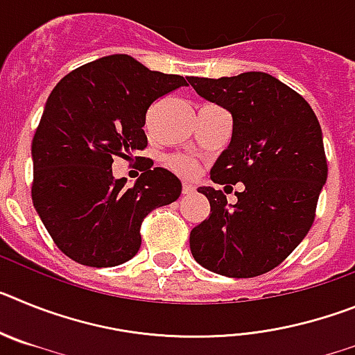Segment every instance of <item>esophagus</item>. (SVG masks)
Here are the masks:
<instances>
[{
  "mask_svg": "<svg viewBox=\"0 0 355 355\" xmlns=\"http://www.w3.org/2000/svg\"><path fill=\"white\" fill-rule=\"evenodd\" d=\"M196 192V184L190 183V181H184L183 183V193L184 196H192Z\"/></svg>",
  "mask_w": 355,
  "mask_h": 355,
  "instance_id": "esophagus-1",
  "label": "esophagus"
}]
</instances>
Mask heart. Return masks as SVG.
Segmentation results:
<instances>
[{
  "label": "heart",
  "instance_id": "b5f03b06",
  "mask_svg": "<svg viewBox=\"0 0 355 355\" xmlns=\"http://www.w3.org/2000/svg\"><path fill=\"white\" fill-rule=\"evenodd\" d=\"M168 165H171L178 174L183 175H193L197 171V163L193 162L192 158H188V156H174V158L168 159Z\"/></svg>",
  "mask_w": 355,
  "mask_h": 355
}]
</instances>
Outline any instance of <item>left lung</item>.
Segmentation results:
<instances>
[{"instance_id": "1", "label": "left lung", "mask_w": 355, "mask_h": 355, "mask_svg": "<svg viewBox=\"0 0 355 355\" xmlns=\"http://www.w3.org/2000/svg\"><path fill=\"white\" fill-rule=\"evenodd\" d=\"M188 83L233 117L231 142L213 165L211 181L245 187L236 205H227L222 190L197 188L211 209L190 233L193 259L225 277L270 272L311 229L327 181L318 119L300 94L266 72Z\"/></svg>"}]
</instances>
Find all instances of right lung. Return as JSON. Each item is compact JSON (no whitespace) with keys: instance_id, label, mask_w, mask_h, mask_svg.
I'll list each match as a JSON object with an SVG mask.
<instances>
[{"instance_id":"right-lung-1","label":"right lung","mask_w":355,"mask_h":355,"mask_svg":"<svg viewBox=\"0 0 355 355\" xmlns=\"http://www.w3.org/2000/svg\"><path fill=\"white\" fill-rule=\"evenodd\" d=\"M187 80L110 55L69 72L49 94L31 142V199L65 256L96 268L130 261L147 213L181 196L167 168L149 167L128 187L112 163L147 146V108Z\"/></svg>"}]
</instances>
